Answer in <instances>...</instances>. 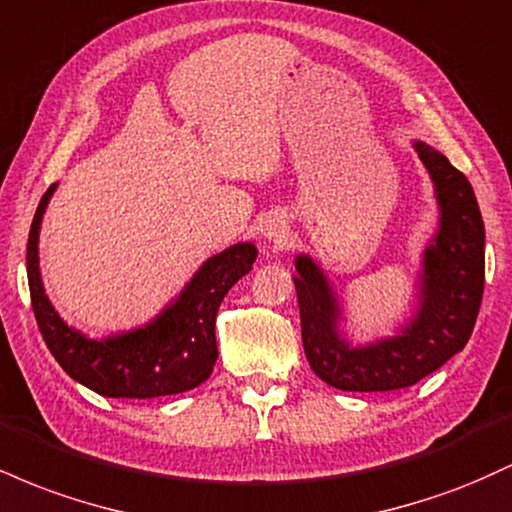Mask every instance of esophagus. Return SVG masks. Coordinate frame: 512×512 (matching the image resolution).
<instances>
[{
  "label": "esophagus",
  "instance_id": "34e87169",
  "mask_svg": "<svg viewBox=\"0 0 512 512\" xmlns=\"http://www.w3.org/2000/svg\"><path fill=\"white\" fill-rule=\"evenodd\" d=\"M262 236L269 240V243H274V245H281L286 240V236H289V233H286V223L279 219V216H272V219H267L264 221V226H262Z\"/></svg>",
  "mask_w": 512,
  "mask_h": 512
}]
</instances>
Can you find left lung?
<instances>
[{
  "mask_svg": "<svg viewBox=\"0 0 512 512\" xmlns=\"http://www.w3.org/2000/svg\"><path fill=\"white\" fill-rule=\"evenodd\" d=\"M436 185L440 228L424 252L419 308L402 332L351 346L337 330L339 303L308 255L296 257L293 284L303 349L317 378L344 392H387L416 385L464 349L484 296V221L472 185L440 151L414 142Z\"/></svg>",
  "mask_w": 512,
  "mask_h": 512,
  "instance_id": "1",
  "label": "left lung"
}]
</instances>
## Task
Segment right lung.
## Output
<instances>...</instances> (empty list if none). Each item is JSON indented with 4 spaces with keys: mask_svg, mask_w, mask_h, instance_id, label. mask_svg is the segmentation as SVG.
<instances>
[{
    "mask_svg": "<svg viewBox=\"0 0 512 512\" xmlns=\"http://www.w3.org/2000/svg\"><path fill=\"white\" fill-rule=\"evenodd\" d=\"M55 190L57 182L48 187L35 209L26 269L40 334L64 373L103 397L151 399L202 385L219 358L214 334L219 305L228 289L252 269L255 245L236 243L209 257L180 296L149 325L108 339H88L57 315L40 279V221Z\"/></svg>",
    "mask_w": 512,
    "mask_h": 512,
    "instance_id": "1",
    "label": "right lung"
}]
</instances>
